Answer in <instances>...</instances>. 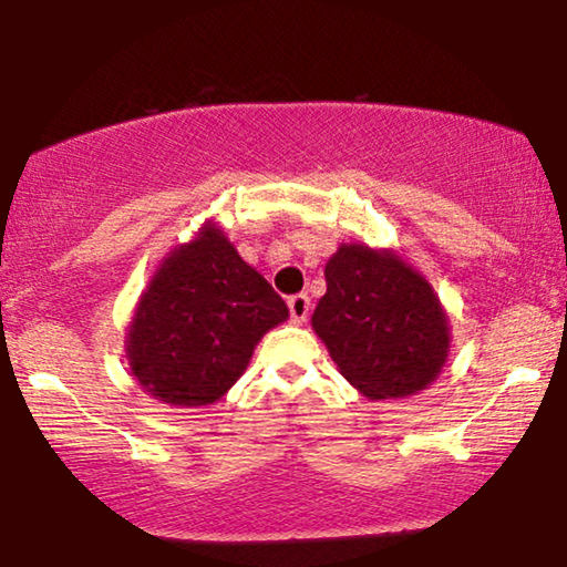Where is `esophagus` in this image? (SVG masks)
<instances>
[{"instance_id": "esophagus-1", "label": "esophagus", "mask_w": 567, "mask_h": 567, "mask_svg": "<svg viewBox=\"0 0 567 567\" xmlns=\"http://www.w3.org/2000/svg\"><path fill=\"white\" fill-rule=\"evenodd\" d=\"M286 305H289V315H291V322H293V324L307 322L309 309H312V305H309L307 293H293V297H289V301H286Z\"/></svg>"}]
</instances>
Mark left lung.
I'll use <instances>...</instances> for the list:
<instances>
[{"label":"left lung","mask_w":567,"mask_h":567,"mask_svg":"<svg viewBox=\"0 0 567 567\" xmlns=\"http://www.w3.org/2000/svg\"><path fill=\"white\" fill-rule=\"evenodd\" d=\"M324 281L312 328L363 398H410L441 374L449 317L433 286L398 252L340 245Z\"/></svg>","instance_id":"1"}]
</instances>
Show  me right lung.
<instances>
[{"label": "right lung", "instance_id": "1", "mask_svg": "<svg viewBox=\"0 0 567 567\" xmlns=\"http://www.w3.org/2000/svg\"><path fill=\"white\" fill-rule=\"evenodd\" d=\"M286 320L289 307L274 286L206 221L162 260L138 299L126 332L131 374L167 405H214L243 377L260 338Z\"/></svg>", "mask_w": 567, "mask_h": 567}]
</instances>
